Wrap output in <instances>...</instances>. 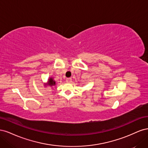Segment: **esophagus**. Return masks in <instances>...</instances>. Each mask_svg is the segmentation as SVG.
<instances>
[{"label":"esophagus","mask_w":148,"mask_h":148,"mask_svg":"<svg viewBox=\"0 0 148 148\" xmlns=\"http://www.w3.org/2000/svg\"><path fill=\"white\" fill-rule=\"evenodd\" d=\"M66 83H71V78H66Z\"/></svg>","instance_id":"34e87169"}]
</instances>
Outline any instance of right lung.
Masks as SVG:
<instances>
[{
	"instance_id": "obj_1",
	"label": "right lung",
	"mask_w": 148,
	"mask_h": 148,
	"mask_svg": "<svg viewBox=\"0 0 148 148\" xmlns=\"http://www.w3.org/2000/svg\"><path fill=\"white\" fill-rule=\"evenodd\" d=\"M44 86H45V87L46 86H51V87L53 86H55V85H56V81L54 79H53V78L52 77H49L48 80H47V83H44Z\"/></svg>"
}]
</instances>
